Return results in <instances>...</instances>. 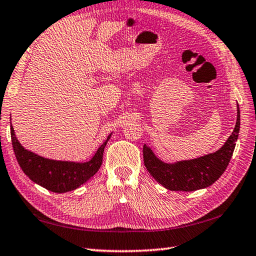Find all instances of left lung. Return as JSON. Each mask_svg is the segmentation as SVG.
Returning a JSON list of instances; mask_svg holds the SVG:
<instances>
[{"label":"left lung","mask_w":256,"mask_h":256,"mask_svg":"<svg viewBox=\"0 0 256 256\" xmlns=\"http://www.w3.org/2000/svg\"><path fill=\"white\" fill-rule=\"evenodd\" d=\"M240 108H238V119L233 132L218 152L208 155L178 162L175 164L164 162L146 144H144V164L149 174L170 190L192 192L208 187L222 176L228 166L230 158L238 138L240 132Z\"/></svg>","instance_id":"1"}]
</instances>
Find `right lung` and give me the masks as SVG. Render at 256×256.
I'll list each match as a JSON object with an SVG mask.
<instances>
[{
  "instance_id": "add662e5",
  "label": "right lung",
  "mask_w": 256,
  "mask_h": 256,
  "mask_svg": "<svg viewBox=\"0 0 256 256\" xmlns=\"http://www.w3.org/2000/svg\"><path fill=\"white\" fill-rule=\"evenodd\" d=\"M112 134L98 148L94 156L86 162H59L38 156L24 149L16 137L11 126L13 150L18 162L24 174L36 184L53 192H66L74 190L89 180L102 164L104 150Z\"/></svg>"
}]
</instances>
